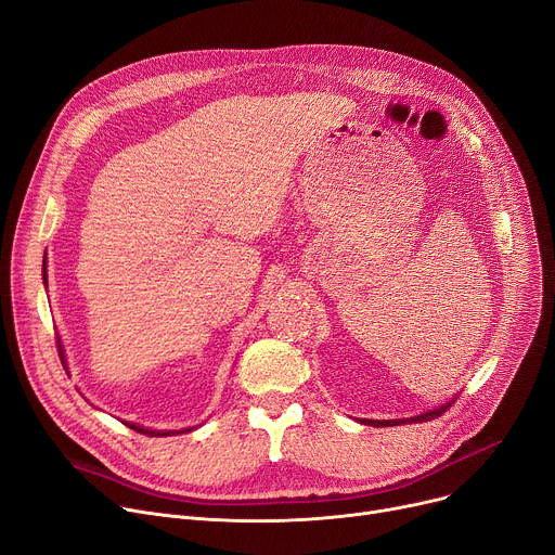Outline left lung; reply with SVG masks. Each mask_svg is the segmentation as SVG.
<instances>
[{
  "mask_svg": "<svg viewBox=\"0 0 555 555\" xmlns=\"http://www.w3.org/2000/svg\"><path fill=\"white\" fill-rule=\"evenodd\" d=\"M451 404H444V406H440V409H434V411H429V413H422V415H417V417H409V420H362L364 424H371V426H396V424H413V422H429V420H434V417H440L447 409H449Z\"/></svg>",
  "mask_w": 555,
  "mask_h": 555,
  "instance_id": "left-lung-1",
  "label": "left lung"
}]
</instances>
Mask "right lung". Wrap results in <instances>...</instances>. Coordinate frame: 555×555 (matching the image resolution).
Masks as SVG:
<instances>
[{"label": "right lung", "instance_id": "1", "mask_svg": "<svg viewBox=\"0 0 555 555\" xmlns=\"http://www.w3.org/2000/svg\"><path fill=\"white\" fill-rule=\"evenodd\" d=\"M44 280H47V260H44ZM60 349V358H62V347H57ZM133 431H138V434H144V436H155V438H159V436H170V434H184V431H191V429H182V431H151V429H144V426H138V424H129Z\"/></svg>", "mask_w": 555, "mask_h": 555}]
</instances>
